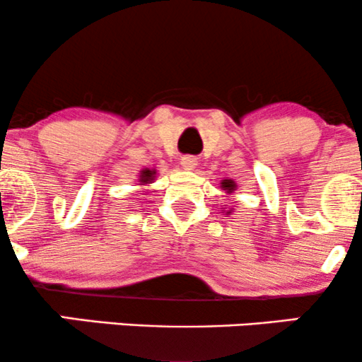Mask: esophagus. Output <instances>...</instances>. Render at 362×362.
<instances>
[{"label": "esophagus", "instance_id": "obj_1", "mask_svg": "<svg viewBox=\"0 0 362 362\" xmlns=\"http://www.w3.org/2000/svg\"><path fill=\"white\" fill-rule=\"evenodd\" d=\"M182 167L187 168V170H192L195 165H197V160H195L194 156H182Z\"/></svg>", "mask_w": 362, "mask_h": 362}]
</instances>
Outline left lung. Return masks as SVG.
<instances>
[{
	"instance_id": "obj_1",
	"label": "left lung",
	"mask_w": 362,
	"mask_h": 362,
	"mask_svg": "<svg viewBox=\"0 0 362 362\" xmlns=\"http://www.w3.org/2000/svg\"><path fill=\"white\" fill-rule=\"evenodd\" d=\"M223 187H224V190H228V192H231V190L235 189V182H233V180H224V182H223Z\"/></svg>"
}]
</instances>
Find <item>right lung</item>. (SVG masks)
<instances>
[{"instance_id": "add662e5", "label": "right lung", "mask_w": 362, "mask_h": 362, "mask_svg": "<svg viewBox=\"0 0 362 362\" xmlns=\"http://www.w3.org/2000/svg\"><path fill=\"white\" fill-rule=\"evenodd\" d=\"M153 175H155V172H151V170H144L143 173H141V182H151L153 180Z\"/></svg>"}]
</instances>
